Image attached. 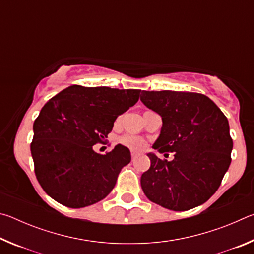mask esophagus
<instances>
[{"mask_svg": "<svg viewBox=\"0 0 254 254\" xmlns=\"http://www.w3.org/2000/svg\"><path fill=\"white\" fill-rule=\"evenodd\" d=\"M136 156H137V152H135V151H132V152H131V157H132V160H134V159L136 158Z\"/></svg>", "mask_w": 254, "mask_h": 254, "instance_id": "esophagus-1", "label": "esophagus"}]
</instances>
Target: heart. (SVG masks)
I'll return each instance as SVG.
<instances>
[{"instance_id":"1","label":"heart","mask_w":254,"mask_h":254,"mask_svg":"<svg viewBox=\"0 0 254 254\" xmlns=\"http://www.w3.org/2000/svg\"><path fill=\"white\" fill-rule=\"evenodd\" d=\"M121 143L133 150H142L145 147V141L139 136L124 135L121 137Z\"/></svg>"}]
</instances>
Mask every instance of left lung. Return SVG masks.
<instances>
[{
  "instance_id": "1",
  "label": "left lung",
  "mask_w": 254,
  "mask_h": 254,
  "mask_svg": "<svg viewBox=\"0 0 254 254\" xmlns=\"http://www.w3.org/2000/svg\"><path fill=\"white\" fill-rule=\"evenodd\" d=\"M141 102L162 118L152 148L174 152L171 161L148 154L151 166L141 176L145 196L176 212L204 204L220 187L231 163L233 140L226 117L199 93L142 91Z\"/></svg>"
}]
</instances>
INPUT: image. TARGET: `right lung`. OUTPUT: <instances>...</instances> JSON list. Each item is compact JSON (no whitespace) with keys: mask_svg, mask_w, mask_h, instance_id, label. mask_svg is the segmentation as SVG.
Returning a JSON list of instances; mask_svg holds the SVG:
<instances>
[{"mask_svg":"<svg viewBox=\"0 0 254 254\" xmlns=\"http://www.w3.org/2000/svg\"><path fill=\"white\" fill-rule=\"evenodd\" d=\"M140 89L72 85L46 103L33 123L31 154L38 182L51 198L70 208L93 205L110 194L130 150L103 143L114 121L139 100Z\"/></svg>","mask_w":254,"mask_h":254,"instance_id":"obj_1","label":"right lung"}]
</instances>
